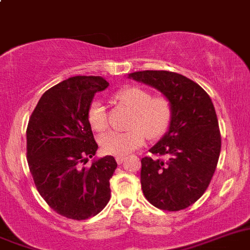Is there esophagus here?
<instances>
[{"label": "esophagus", "instance_id": "34e87169", "mask_svg": "<svg viewBox=\"0 0 250 250\" xmlns=\"http://www.w3.org/2000/svg\"><path fill=\"white\" fill-rule=\"evenodd\" d=\"M125 158H126V157H116V163H118V165H123Z\"/></svg>", "mask_w": 250, "mask_h": 250}]
</instances>
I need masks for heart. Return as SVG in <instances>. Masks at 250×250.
<instances>
[{"mask_svg": "<svg viewBox=\"0 0 250 250\" xmlns=\"http://www.w3.org/2000/svg\"><path fill=\"white\" fill-rule=\"evenodd\" d=\"M115 99L134 113L130 121L131 130L126 132L111 131L101 140L102 151L111 156L124 157L141 146L146 140L163 136L172 121L173 108L165 96L152 97L151 92L137 85H129L116 92ZM88 123L97 132L108 129L105 108L101 101H93L88 109Z\"/></svg>", "mask_w": 250, "mask_h": 250, "instance_id": "heart-1", "label": "heart"}]
</instances>
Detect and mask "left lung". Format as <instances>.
Masks as SVG:
<instances>
[{"label": "left lung", "instance_id": "1", "mask_svg": "<svg viewBox=\"0 0 250 250\" xmlns=\"http://www.w3.org/2000/svg\"><path fill=\"white\" fill-rule=\"evenodd\" d=\"M127 77L156 88L173 108L167 132L149 149L167 159H141L145 198L161 210L189 208L208 189L220 157L221 135L212 101L198 83L179 73L139 71Z\"/></svg>", "mask_w": 250, "mask_h": 250}]
</instances>
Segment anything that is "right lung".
Segmentation results:
<instances>
[{
	"label": "right lung",
	"mask_w": 250,
	"mask_h": 250,
	"mask_svg": "<svg viewBox=\"0 0 250 250\" xmlns=\"http://www.w3.org/2000/svg\"><path fill=\"white\" fill-rule=\"evenodd\" d=\"M108 85L101 76L62 81L42 94L28 123L27 158L35 187L52 210L72 220L96 216L110 200L114 157L83 167L98 149L88 109Z\"/></svg>",
	"instance_id": "right-lung-1"
}]
</instances>
